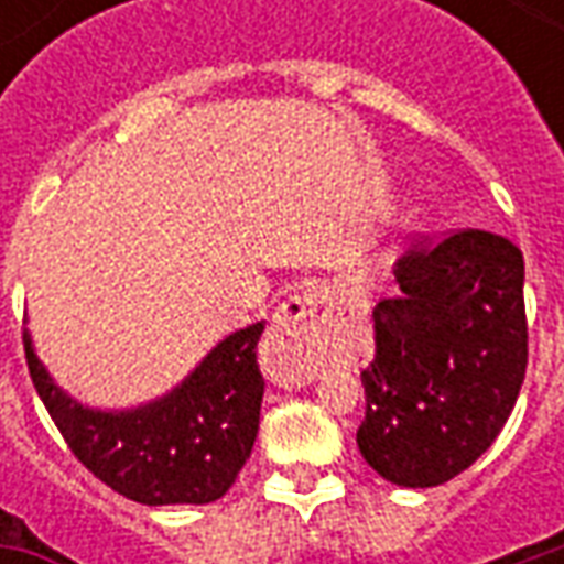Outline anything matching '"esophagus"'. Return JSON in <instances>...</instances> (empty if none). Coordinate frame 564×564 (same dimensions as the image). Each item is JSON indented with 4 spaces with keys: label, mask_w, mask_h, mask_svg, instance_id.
Listing matches in <instances>:
<instances>
[{
    "label": "esophagus",
    "mask_w": 564,
    "mask_h": 564,
    "mask_svg": "<svg viewBox=\"0 0 564 564\" xmlns=\"http://www.w3.org/2000/svg\"><path fill=\"white\" fill-rule=\"evenodd\" d=\"M335 317V305L326 293L305 290L290 295L271 319L262 359L278 383H311L317 378V354Z\"/></svg>",
    "instance_id": "obj_1"
}]
</instances>
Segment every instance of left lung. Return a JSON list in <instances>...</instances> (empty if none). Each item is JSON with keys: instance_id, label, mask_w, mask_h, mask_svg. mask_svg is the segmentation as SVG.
I'll return each mask as SVG.
<instances>
[{"instance_id": "left-lung-1", "label": "left lung", "mask_w": 564, "mask_h": 564, "mask_svg": "<svg viewBox=\"0 0 564 564\" xmlns=\"http://www.w3.org/2000/svg\"><path fill=\"white\" fill-rule=\"evenodd\" d=\"M520 247L484 229L414 245L395 265L402 295L375 307L362 371L359 453L395 486L453 480L484 456L529 362Z\"/></svg>"}]
</instances>
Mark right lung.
<instances>
[{"label":"right lung","instance_id":"obj_1","mask_svg":"<svg viewBox=\"0 0 564 564\" xmlns=\"http://www.w3.org/2000/svg\"><path fill=\"white\" fill-rule=\"evenodd\" d=\"M265 323L232 332L172 392L129 411H96L56 387L23 332L39 399L87 471L139 505H208L250 459L265 380L257 362Z\"/></svg>","mask_w":564,"mask_h":564}]
</instances>
